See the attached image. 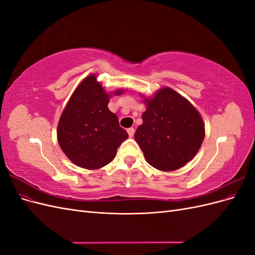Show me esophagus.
Wrapping results in <instances>:
<instances>
[{
    "instance_id": "obj_1",
    "label": "esophagus",
    "mask_w": 255,
    "mask_h": 255,
    "mask_svg": "<svg viewBox=\"0 0 255 255\" xmlns=\"http://www.w3.org/2000/svg\"><path fill=\"white\" fill-rule=\"evenodd\" d=\"M128 136H129V137H133V136H134V134H135V129H134L133 128H128Z\"/></svg>"
}]
</instances>
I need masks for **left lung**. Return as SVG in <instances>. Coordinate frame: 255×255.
<instances>
[{
  "label": "left lung",
  "mask_w": 255,
  "mask_h": 255,
  "mask_svg": "<svg viewBox=\"0 0 255 255\" xmlns=\"http://www.w3.org/2000/svg\"><path fill=\"white\" fill-rule=\"evenodd\" d=\"M146 106L135 140L148 163L160 171H174L196 156L204 140L201 115L186 98L170 87L143 97Z\"/></svg>",
  "instance_id": "left-lung-1"
}]
</instances>
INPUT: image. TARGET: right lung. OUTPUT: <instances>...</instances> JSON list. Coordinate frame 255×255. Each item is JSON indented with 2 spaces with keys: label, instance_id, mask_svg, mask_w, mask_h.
Here are the masks:
<instances>
[{
  "label": "right lung",
  "instance_id": "1",
  "mask_svg": "<svg viewBox=\"0 0 255 255\" xmlns=\"http://www.w3.org/2000/svg\"><path fill=\"white\" fill-rule=\"evenodd\" d=\"M97 78L90 74L79 84L57 126L60 149L73 164L88 170L110 164L128 137L107 106L112 95H122L125 90L106 92Z\"/></svg>",
  "mask_w": 255,
  "mask_h": 255
}]
</instances>
